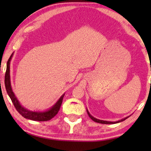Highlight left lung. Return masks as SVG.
I'll return each mask as SVG.
<instances>
[{"label": "left lung", "mask_w": 151, "mask_h": 151, "mask_svg": "<svg viewBox=\"0 0 151 151\" xmlns=\"http://www.w3.org/2000/svg\"><path fill=\"white\" fill-rule=\"evenodd\" d=\"M87 114H88V115H89V116L91 118V119H92V120L93 121H95V122H97V123H100V124H116V123H119V122H121V121H124V120H126V119H127L128 117H126V118H125V119H121V121H116V122H109V121H102V120H99V119H96V118H93L92 116L91 115V114H90L89 113V111H87Z\"/></svg>", "instance_id": "obj_1"}]
</instances>
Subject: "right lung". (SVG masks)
<instances>
[{
  "label": "right lung",
  "instance_id": "right-lung-1",
  "mask_svg": "<svg viewBox=\"0 0 151 151\" xmlns=\"http://www.w3.org/2000/svg\"><path fill=\"white\" fill-rule=\"evenodd\" d=\"M12 56H13V54L11 55V56L10 57V58L8 59V62H7V68H6V74H5V86H6V89L8 93V96H10V99H11L12 102H13V105H14L15 108L16 109V110L18 111V113L22 115V116L25 119H30L32 121H49L50 119H52L54 116L57 115L58 113L59 110H60V106H61L62 100H63L64 95L60 97V99L58 100V101L55 104V106H53L52 108H51L50 110L47 111L45 112H35V111H31L27 110L22 107L21 105L20 104L19 101L17 99V98L15 97L14 93L12 91L11 86H10V62L11 60Z\"/></svg>",
  "mask_w": 151,
  "mask_h": 151
}]
</instances>
